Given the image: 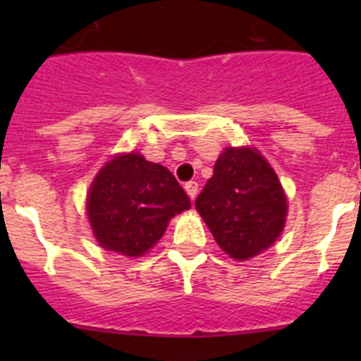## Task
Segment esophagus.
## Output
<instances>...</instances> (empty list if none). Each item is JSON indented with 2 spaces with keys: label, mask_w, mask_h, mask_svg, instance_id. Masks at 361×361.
Returning a JSON list of instances; mask_svg holds the SVG:
<instances>
[{
  "label": "esophagus",
  "mask_w": 361,
  "mask_h": 361,
  "mask_svg": "<svg viewBox=\"0 0 361 361\" xmlns=\"http://www.w3.org/2000/svg\"><path fill=\"white\" fill-rule=\"evenodd\" d=\"M184 190H186V193L190 195L191 200H195L197 193H199V183H195V180H190V183H186Z\"/></svg>",
  "instance_id": "34e87169"
}]
</instances>
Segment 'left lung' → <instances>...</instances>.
Masks as SVG:
<instances>
[{
    "mask_svg": "<svg viewBox=\"0 0 361 361\" xmlns=\"http://www.w3.org/2000/svg\"><path fill=\"white\" fill-rule=\"evenodd\" d=\"M220 250L247 260L275 244L288 216V199L269 162L250 146L226 148L195 200Z\"/></svg>",
    "mask_w": 361,
    "mask_h": 361,
    "instance_id": "left-lung-1",
    "label": "left lung"
}]
</instances>
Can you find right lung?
<instances>
[{
    "label": "right lung",
    "instance_id": "add662e5",
    "mask_svg": "<svg viewBox=\"0 0 361 361\" xmlns=\"http://www.w3.org/2000/svg\"><path fill=\"white\" fill-rule=\"evenodd\" d=\"M191 202L168 168L142 155L119 153L95 175L86 213L99 245L142 257L161 240L170 219Z\"/></svg>",
    "mask_w": 361,
    "mask_h": 361
}]
</instances>
